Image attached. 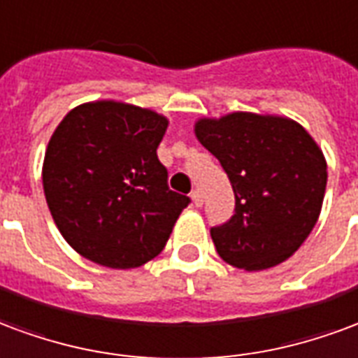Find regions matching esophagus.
I'll return each instance as SVG.
<instances>
[{
  "label": "esophagus",
  "instance_id": "obj_1",
  "mask_svg": "<svg viewBox=\"0 0 358 358\" xmlns=\"http://www.w3.org/2000/svg\"><path fill=\"white\" fill-rule=\"evenodd\" d=\"M190 198H192V202H194L196 208H200V206L204 204V196H202L200 190H192V192H190Z\"/></svg>",
  "mask_w": 358,
  "mask_h": 358
}]
</instances>
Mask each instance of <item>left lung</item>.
Masks as SVG:
<instances>
[{
    "mask_svg": "<svg viewBox=\"0 0 358 358\" xmlns=\"http://www.w3.org/2000/svg\"><path fill=\"white\" fill-rule=\"evenodd\" d=\"M194 131L234 190L233 217L210 229L221 259L246 271L288 259L324 200L326 160L311 135L294 120L252 112L200 120Z\"/></svg>",
    "mask_w": 358,
    "mask_h": 358,
    "instance_id": "8db88e82",
    "label": "left lung"
}]
</instances>
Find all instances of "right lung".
<instances>
[{"instance_id":"1","label":"right lung","mask_w":358,"mask_h":358,"mask_svg":"<svg viewBox=\"0 0 358 358\" xmlns=\"http://www.w3.org/2000/svg\"><path fill=\"white\" fill-rule=\"evenodd\" d=\"M168 120L96 101L70 110L49 141L43 190L55 225L85 259L135 268L160 254L190 198L168 187L156 148Z\"/></svg>"}]
</instances>
